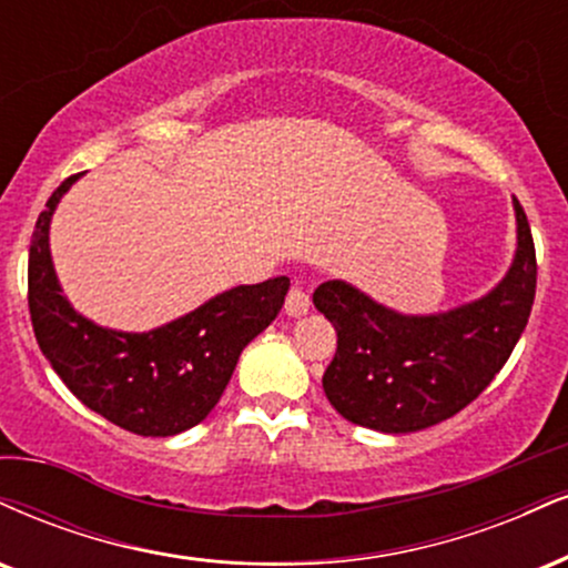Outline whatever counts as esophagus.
Listing matches in <instances>:
<instances>
[{"instance_id": "obj_1", "label": "esophagus", "mask_w": 568, "mask_h": 568, "mask_svg": "<svg viewBox=\"0 0 568 568\" xmlns=\"http://www.w3.org/2000/svg\"><path fill=\"white\" fill-rule=\"evenodd\" d=\"M306 312H310V296H306L302 288H291L288 298H285V314L296 320V317H304Z\"/></svg>"}]
</instances>
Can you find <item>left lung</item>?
Returning <instances> with one entry per match:
<instances>
[{
  "instance_id": "left-lung-1",
  "label": "left lung",
  "mask_w": 568,
  "mask_h": 568,
  "mask_svg": "<svg viewBox=\"0 0 568 568\" xmlns=\"http://www.w3.org/2000/svg\"><path fill=\"white\" fill-rule=\"evenodd\" d=\"M516 254L495 288L447 312L405 314L346 280H327L314 306L336 327L323 375L338 415L381 434H413L453 418L491 384L529 323L537 258L521 203Z\"/></svg>"
}]
</instances>
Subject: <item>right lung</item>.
<instances>
[{"instance_id":"1","label":"right lung","mask_w":568,"mask_h":568,"mask_svg":"<svg viewBox=\"0 0 568 568\" xmlns=\"http://www.w3.org/2000/svg\"><path fill=\"white\" fill-rule=\"evenodd\" d=\"M54 190L29 248V310L39 349L89 409L140 436H176L201 423L227 388L241 352L283 310L288 277L235 285L145 333L102 327L63 296L50 251Z\"/></svg>"}]
</instances>
